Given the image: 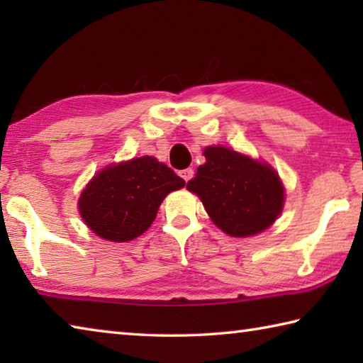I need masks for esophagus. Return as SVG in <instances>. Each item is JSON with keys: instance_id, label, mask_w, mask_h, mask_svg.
I'll return each instance as SVG.
<instances>
[{"instance_id": "obj_1", "label": "esophagus", "mask_w": 363, "mask_h": 363, "mask_svg": "<svg viewBox=\"0 0 363 363\" xmlns=\"http://www.w3.org/2000/svg\"><path fill=\"white\" fill-rule=\"evenodd\" d=\"M179 174H181V177L184 181H190L194 177V169L192 168H186V169H182V171H179Z\"/></svg>"}]
</instances>
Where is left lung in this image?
<instances>
[{
	"label": "left lung",
	"mask_w": 363,
	"mask_h": 363,
	"mask_svg": "<svg viewBox=\"0 0 363 363\" xmlns=\"http://www.w3.org/2000/svg\"><path fill=\"white\" fill-rule=\"evenodd\" d=\"M206 163L196 169L187 189L200 196L206 213L232 237H251L275 223L285 190L267 163L225 147H206Z\"/></svg>",
	"instance_id": "1"
}]
</instances>
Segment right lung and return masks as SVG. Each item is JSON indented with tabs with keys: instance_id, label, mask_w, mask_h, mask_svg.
<instances>
[{
	"instance_id": "1",
	"label": "right lung",
	"mask_w": 363,
	"mask_h": 363,
	"mask_svg": "<svg viewBox=\"0 0 363 363\" xmlns=\"http://www.w3.org/2000/svg\"><path fill=\"white\" fill-rule=\"evenodd\" d=\"M184 186L157 158H133L99 171L79 195L78 210L96 235L130 242L149 229L164 196Z\"/></svg>"
}]
</instances>
